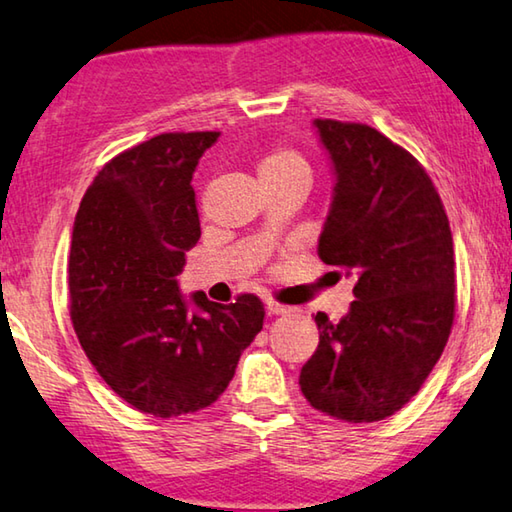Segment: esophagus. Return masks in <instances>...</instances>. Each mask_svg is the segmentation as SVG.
Returning a JSON list of instances; mask_svg holds the SVG:
<instances>
[{"label":"esophagus","instance_id":"esophagus-1","mask_svg":"<svg viewBox=\"0 0 512 512\" xmlns=\"http://www.w3.org/2000/svg\"><path fill=\"white\" fill-rule=\"evenodd\" d=\"M267 313L286 315V313H290V306H283V304H279V301H267Z\"/></svg>","mask_w":512,"mask_h":512}]
</instances>
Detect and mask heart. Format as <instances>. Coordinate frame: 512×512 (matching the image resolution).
Instances as JSON below:
<instances>
[{
  "instance_id": "1",
  "label": "heart",
  "mask_w": 512,
  "mask_h": 512,
  "mask_svg": "<svg viewBox=\"0 0 512 512\" xmlns=\"http://www.w3.org/2000/svg\"><path fill=\"white\" fill-rule=\"evenodd\" d=\"M261 181L283 179V177H308L306 158L290 147H274L263 154L256 163Z\"/></svg>"
}]
</instances>
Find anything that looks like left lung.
<instances>
[{"instance_id": "8db88e82", "label": "left lung", "mask_w": 512, "mask_h": 512, "mask_svg": "<svg viewBox=\"0 0 512 512\" xmlns=\"http://www.w3.org/2000/svg\"><path fill=\"white\" fill-rule=\"evenodd\" d=\"M335 186L320 254L356 276L349 313L315 315L320 345L301 367L311 406L351 424L395 415L445 349L456 308L454 238L413 154L367 124L315 120Z\"/></svg>"}]
</instances>
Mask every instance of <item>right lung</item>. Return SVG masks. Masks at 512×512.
Here are the masks:
<instances>
[{
	"label": "right lung",
	"mask_w": 512,
	"mask_h": 512,
	"mask_svg": "<svg viewBox=\"0 0 512 512\" xmlns=\"http://www.w3.org/2000/svg\"><path fill=\"white\" fill-rule=\"evenodd\" d=\"M220 131L161 133L111 158L81 199L67 288L83 351L117 397L177 417L211 406L263 329V304L240 295L190 301L177 276L201 236L192 174Z\"/></svg>",
	"instance_id": "obj_1"
}]
</instances>
